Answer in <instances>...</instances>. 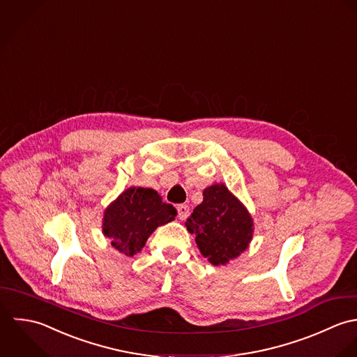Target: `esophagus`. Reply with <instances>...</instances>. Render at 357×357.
<instances>
[{"instance_id": "esophagus-1", "label": "esophagus", "mask_w": 357, "mask_h": 357, "mask_svg": "<svg viewBox=\"0 0 357 357\" xmlns=\"http://www.w3.org/2000/svg\"><path fill=\"white\" fill-rule=\"evenodd\" d=\"M188 216H189V207L186 204L178 206V218L181 220H185Z\"/></svg>"}]
</instances>
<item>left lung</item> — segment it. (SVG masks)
<instances>
[{
    "label": "left lung",
    "mask_w": 357,
    "mask_h": 357,
    "mask_svg": "<svg viewBox=\"0 0 357 357\" xmlns=\"http://www.w3.org/2000/svg\"><path fill=\"white\" fill-rule=\"evenodd\" d=\"M203 202L185 222L203 257L215 266L238 258L254 236V220L247 207L223 185L204 189Z\"/></svg>",
    "instance_id": "8db88e82"
}]
</instances>
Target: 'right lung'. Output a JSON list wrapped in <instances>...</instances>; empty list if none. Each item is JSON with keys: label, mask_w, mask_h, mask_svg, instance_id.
<instances>
[{"label": "right lung", "mask_w": 357, "mask_h": 357, "mask_svg": "<svg viewBox=\"0 0 357 357\" xmlns=\"http://www.w3.org/2000/svg\"><path fill=\"white\" fill-rule=\"evenodd\" d=\"M176 214L154 189L131 186L106 207L102 231L119 252L132 257L158 226L174 220Z\"/></svg>", "instance_id": "right-lung-1"}]
</instances>
